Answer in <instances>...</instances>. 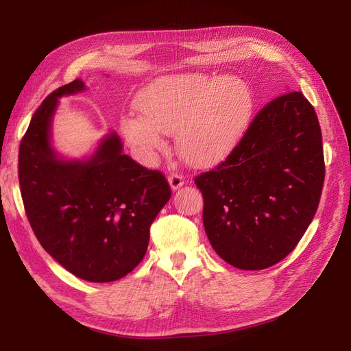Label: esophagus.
Listing matches in <instances>:
<instances>
[{"label": "esophagus", "instance_id": "obj_1", "mask_svg": "<svg viewBox=\"0 0 351 351\" xmlns=\"http://www.w3.org/2000/svg\"><path fill=\"white\" fill-rule=\"evenodd\" d=\"M168 183H169V186H171V189L173 190H177V189H180L183 186V183H184V178H183V176L182 174H178V173H171L168 176Z\"/></svg>", "mask_w": 351, "mask_h": 351}]
</instances>
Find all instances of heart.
<instances>
[{
	"label": "heart",
	"instance_id": "1",
	"mask_svg": "<svg viewBox=\"0 0 351 351\" xmlns=\"http://www.w3.org/2000/svg\"><path fill=\"white\" fill-rule=\"evenodd\" d=\"M253 92L236 76L183 73L152 82L137 95L142 114L127 112L123 134L145 156L167 145L165 134H177L186 162L206 167L227 158L243 139L253 112Z\"/></svg>",
	"mask_w": 351,
	"mask_h": 351
}]
</instances>
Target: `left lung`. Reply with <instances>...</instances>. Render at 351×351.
<instances>
[{"label":"left lung","instance_id":"1","mask_svg":"<svg viewBox=\"0 0 351 351\" xmlns=\"http://www.w3.org/2000/svg\"><path fill=\"white\" fill-rule=\"evenodd\" d=\"M325 178L321 125L302 92L254 115L226 161L195 178L210 246L232 267L269 268L312 222Z\"/></svg>","mask_w":351,"mask_h":351}]
</instances>
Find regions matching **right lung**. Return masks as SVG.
I'll list each match as a JSON object with an SVG mask.
<instances>
[{
  "label": "right lung",
  "mask_w": 351,
  "mask_h": 351,
  "mask_svg": "<svg viewBox=\"0 0 351 351\" xmlns=\"http://www.w3.org/2000/svg\"><path fill=\"white\" fill-rule=\"evenodd\" d=\"M80 79L58 88L32 117L20 142L19 183L40 246L61 267L90 282H110L143 259L149 228L171 197L165 176L123 154L108 134L84 161H64L51 147L58 98L82 92Z\"/></svg>",
  "instance_id": "right-lung-1"
}]
</instances>
